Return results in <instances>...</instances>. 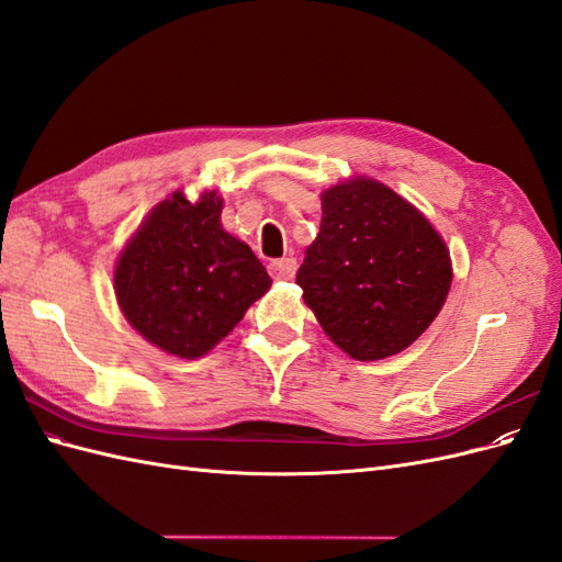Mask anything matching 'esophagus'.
Here are the masks:
<instances>
[{
  "label": "esophagus",
  "mask_w": 562,
  "mask_h": 562,
  "mask_svg": "<svg viewBox=\"0 0 562 562\" xmlns=\"http://www.w3.org/2000/svg\"><path fill=\"white\" fill-rule=\"evenodd\" d=\"M269 271H271V277H274V279H279V281H288V279H293V277H295V271H297V260H295V258H281V260H274V262H269Z\"/></svg>",
  "instance_id": "obj_1"
}]
</instances>
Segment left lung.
<instances>
[{
	"label": "left lung",
	"mask_w": 562,
	"mask_h": 562,
	"mask_svg": "<svg viewBox=\"0 0 562 562\" xmlns=\"http://www.w3.org/2000/svg\"><path fill=\"white\" fill-rule=\"evenodd\" d=\"M321 211L295 279L321 328L356 361L411 347L446 304V241L413 203L370 178L333 184Z\"/></svg>",
	"instance_id": "8db88e82"
}]
</instances>
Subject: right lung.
Listing matches in <instances>:
<instances>
[{
	"label": "right lung",
	"mask_w": 562,
	"mask_h": 562,
	"mask_svg": "<svg viewBox=\"0 0 562 562\" xmlns=\"http://www.w3.org/2000/svg\"><path fill=\"white\" fill-rule=\"evenodd\" d=\"M223 199L173 192L131 236L114 269L126 321L147 342L201 359L260 300L271 279L255 252L220 223Z\"/></svg>",
	"instance_id": "right-lung-1"
}]
</instances>
